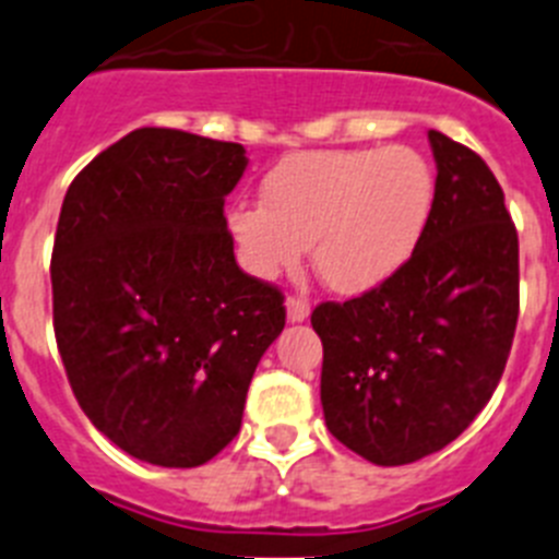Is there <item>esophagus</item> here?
Listing matches in <instances>:
<instances>
[{
  "mask_svg": "<svg viewBox=\"0 0 559 559\" xmlns=\"http://www.w3.org/2000/svg\"><path fill=\"white\" fill-rule=\"evenodd\" d=\"M285 310H288V322H305L310 316V302L305 296H288V302H285Z\"/></svg>",
  "mask_w": 559,
  "mask_h": 559,
  "instance_id": "obj_1",
  "label": "esophagus"
}]
</instances>
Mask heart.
Instances as JSON below:
<instances>
[{
  "mask_svg": "<svg viewBox=\"0 0 559 559\" xmlns=\"http://www.w3.org/2000/svg\"><path fill=\"white\" fill-rule=\"evenodd\" d=\"M433 210V170L414 147L313 151L280 162L263 204L229 210L246 271L276 280L313 246L316 276L344 296L367 294L412 260Z\"/></svg>",
  "mask_w": 559,
  "mask_h": 559,
  "instance_id": "b5f03b06",
  "label": "heart"
}]
</instances>
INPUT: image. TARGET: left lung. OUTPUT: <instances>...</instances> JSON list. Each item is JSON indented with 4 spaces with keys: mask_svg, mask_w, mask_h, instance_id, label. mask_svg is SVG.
<instances>
[{
    "mask_svg": "<svg viewBox=\"0 0 559 559\" xmlns=\"http://www.w3.org/2000/svg\"><path fill=\"white\" fill-rule=\"evenodd\" d=\"M437 185L426 235L386 283L322 302L330 433L394 467L453 442L496 392L518 324V231L478 153L428 131Z\"/></svg>",
    "mask_w": 559,
    "mask_h": 559,
    "instance_id": "1",
    "label": "left lung"
}]
</instances>
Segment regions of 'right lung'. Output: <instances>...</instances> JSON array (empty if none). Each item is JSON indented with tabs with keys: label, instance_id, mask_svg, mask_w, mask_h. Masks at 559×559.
I'll return each instance as SVG.
<instances>
[{
	"label": "right lung",
	"instance_id": "right-lung-1",
	"mask_svg": "<svg viewBox=\"0 0 559 559\" xmlns=\"http://www.w3.org/2000/svg\"><path fill=\"white\" fill-rule=\"evenodd\" d=\"M237 142L136 128L69 185L52 246L56 341L92 426L140 462L199 467L240 431L283 294L240 271Z\"/></svg>",
	"mask_w": 559,
	"mask_h": 559
}]
</instances>
